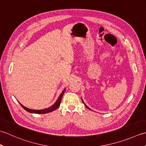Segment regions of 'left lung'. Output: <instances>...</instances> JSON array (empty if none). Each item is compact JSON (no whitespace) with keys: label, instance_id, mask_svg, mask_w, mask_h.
I'll use <instances>...</instances> for the list:
<instances>
[{"label":"left lung","instance_id":"obj_1","mask_svg":"<svg viewBox=\"0 0 146 146\" xmlns=\"http://www.w3.org/2000/svg\"><path fill=\"white\" fill-rule=\"evenodd\" d=\"M82 102H83V104H84V105H85V107H86V108H88V109H89V110H90V108H89V107H87V106H86V104H85V103H84V102H83V100H82Z\"/></svg>","mask_w":146,"mask_h":146}]
</instances>
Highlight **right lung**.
<instances>
[{
  "instance_id": "right-lung-1",
  "label": "right lung",
  "mask_w": 146,
  "mask_h": 146,
  "mask_svg": "<svg viewBox=\"0 0 146 146\" xmlns=\"http://www.w3.org/2000/svg\"><path fill=\"white\" fill-rule=\"evenodd\" d=\"M64 91H65V89L64 90L63 92H62V93L61 94V95H60V97H58L56 102L53 105H52L51 107H49V108H45V109H42V110H33V109H30V108H27L26 107H24V105H23L20 103L19 104H21L22 107H23L24 110H26L27 111H28V112H30V113H38V114H42V113H49V112H51V111L56 110L57 108H58L59 106H60V104H61V99H62V97H63V95L64 94Z\"/></svg>"
}]
</instances>
